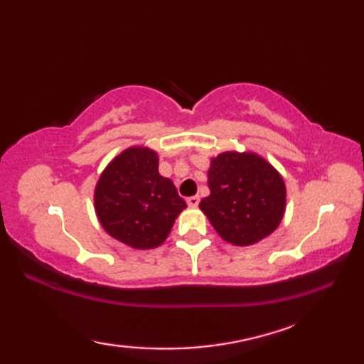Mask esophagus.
Masks as SVG:
<instances>
[{
	"label": "esophagus",
	"instance_id": "obj_1",
	"mask_svg": "<svg viewBox=\"0 0 364 364\" xmlns=\"http://www.w3.org/2000/svg\"><path fill=\"white\" fill-rule=\"evenodd\" d=\"M198 203H200V197H198V196L188 197V205H189L191 208H196Z\"/></svg>",
	"mask_w": 364,
	"mask_h": 364
}]
</instances>
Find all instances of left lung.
<instances>
[{"instance_id":"left-lung-1","label":"left lung","mask_w":364,"mask_h":364,"mask_svg":"<svg viewBox=\"0 0 364 364\" xmlns=\"http://www.w3.org/2000/svg\"><path fill=\"white\" fill-rule=\"evenodd\" d=\"M211 194L200 202L220 237L235 245H252L280 225L286 205L282 175L255 153L225 151L211 159Z\"/></svg>"}]
</instances>
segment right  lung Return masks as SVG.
I'll use <instances>...</instances> for the list:
<instances>
[{
	"label": "right lung",
	"instance_id": "right-lung-1",
	"mask_svg": "<svg viewBox=\"0 0 364 364\" xmlns=\"http://www.w3.org/2000/svg\"><path fill=\"white\" fill-rule=\"evenodd\" d=\"M158 161L150 149H128L105 168L95 188L102 227L133 249L161 245L186 208L175 184L159 175Z\"/></svg>",
	"mask_w": 364,
	"mask_h": 364
}]
</instances>
